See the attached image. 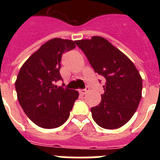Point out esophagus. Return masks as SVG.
I'll list each match as a JSON object with an SVG mask.
<instances>
[{
	"label": "esophagus",
	"mask_w": 160,
	"mask_h": 160,
	"mask_svg": "<svg viewBox=\"0 0 160 160\" xmlns=\"http://www.w3.org/2000/svg\"><path fill=\"white\" fill-rule=\"evenodd\" d=\"M89 91V88L88 87H87L86 89H83V90H79V94H82V95H84V94H87V92Z\"/></svg>",
	"instance_id": "34e87169"
}]
</instances>
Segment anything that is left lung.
<instances>
[{
	"label": "left lung",
	"instance_id": "1",
	"mask_svg": "<svg viewBox=\"0 0 160 160\" xmlns=\"http://www.w3.org/2000/svg\"><path fill=\"white\" fill-rule=\"evenodd\" d=\"M96 73L105 78L104 94L90 109L92 118L105 129H117L131 118L142 98V81L134 63L104 38L75 41Z\"/></svg>",
	"mask_w": 160,
	"mask_h": 160
}]
</instances>
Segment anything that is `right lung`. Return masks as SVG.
<instances>
[{
  "label": "right lung",
  "instance_id": "1",
  "mask_svg": "<svg viewBox=\"0 0 160 160\" xmlns=\"http://www.w3.org/2000/svg\"><path fill=\"white\" fill-rule=\"evenodd\" d=\"M75 48V42L53 38L26 60L15 82L18 99L32 122L46 129L58 128L70 116L78 98L77 90L58 87L62 80V55Z\"/></svg>",
  "mask_w": 160,
  "mask_h": 160
}]
</instances>
